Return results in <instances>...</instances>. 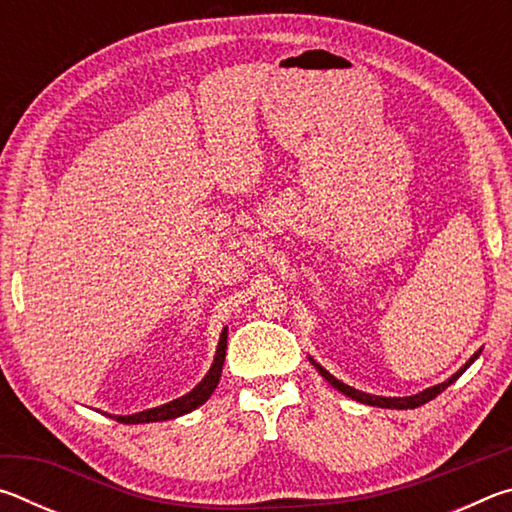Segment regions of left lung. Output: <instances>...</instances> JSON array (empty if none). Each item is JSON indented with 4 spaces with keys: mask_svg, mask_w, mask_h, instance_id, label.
<instances>
[{
    "mask_svg": "<svg viewBox=\"0 0 512 512\" xmlns=\"http://www.w3.org/2000/svg\"><path fill=\"white\" fill-rule=\"evenodd\" d=\"M479 354H481V350H479V352H474L472 357H470V361H467L465 366L456 372V375H452V377H449L447 381H443V384L431 386V388H427V391H422V393H418V395H409V397H379V395L361 393V391H357V388H352V386H348V384H343V381H339V379H336L334 375H329V372H327L323 366H320V363H316L314 359H309V361L314 363L316 370H318L320 375H323V377L329 381V384H332V386L336 388V391H341L343 395L352 397V400H357V402H361V404H370V406H381V409H415V406L427 404L429 400H433V397L443 393L449 384H454V381H456L458 377H461L467 368L472 366V363L476 361V357H479Z\"/></svg>",
    "mask_w": 512,
    "mask_h": 512,
    "instance_id": "8db88e82",
    "label": "left lung"
}]
</instances>
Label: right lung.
Listing matches in <instances>:
<instances>
[{"instance_id": "add662e5", "label": "right lung", "mask_w": 512, "mask_h": 512, "mask_svg": "<svg viewBox=\"0 0 512 512\" xmlns=\"http://www.w3.org/2000/svg\"><path fill=\"white\" fill-rule=\"evenodd\" d=\"M225 348H228V327H223L219 345H216V354H214V363H212L210 372H207L201 384L192 388V391H189L187 395L178 397V400H173V402L162 404V406H155V409H146V411L133 413V415H110V418H115L117 422H124V424H142V422L173 420V418H180V415H185L189 411H194L196 406H201V404L210 400V395L214 393L216 384H219L223 361H225Z\"/></svg>"}]
</instances>
